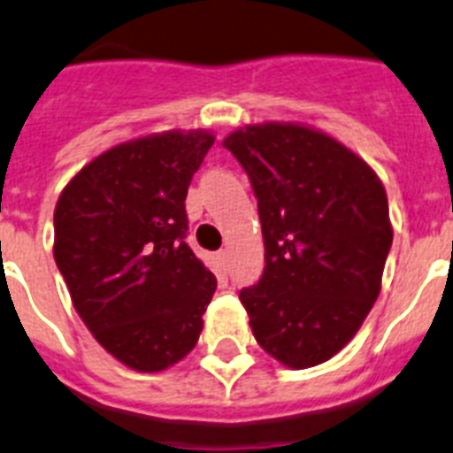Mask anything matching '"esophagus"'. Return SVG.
Here are the masks:
<instances>
[{"label":"esophagus","mask_w":453,"mask_h":453,"mask_svg":"<svg viewBox=\"0 0 453 453\" xmlns=\"http://www.w3.org/2000/svg\"><path fill=\"white\" fill-rule=\"evenodd\" d=\"M218 258H219V261H222V265L229 264V250H219Z\"/></svg>","instance_id":"esophagus-1"}]
</instances>
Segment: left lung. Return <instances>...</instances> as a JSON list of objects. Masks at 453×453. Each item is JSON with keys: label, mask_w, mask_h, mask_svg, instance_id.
<instances>
[{"label": "left lung", "mask_w": 453, "mask_h": 453, "mask_svg": "<svg viewBox=\"0 0 453 453\" xmlns=\"http://www.w3.org/2000/svg\"><path fill=\"white\" fill-rule=\"evenodd\" d=\"M222 146L258 203L265 268L241 291L254 337L291 369L339 353L380 293L392 247L385 188L337 139L293 123L235 130Z\"/></svg>", "instance_id": "obj_1"}]
</instances>
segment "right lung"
<instances>
[{
  "label": "right lung",
  "mask_w": 453,
  "mask_h": 453,
  "mask_svg": "<svg viewBox=\"0 0 453 453\" xmlns=\"http://www.w3.org/2000/svg\"><path fill=\"white\" fill-rule=\"evenodd\" d=\"M215 137L150 134L91 160L54 208V261L98 343L153 373L195 348L218 280L185 242V196Z\"/></svg>",
  "instance_id": "obj_1"
}]
</instances>
